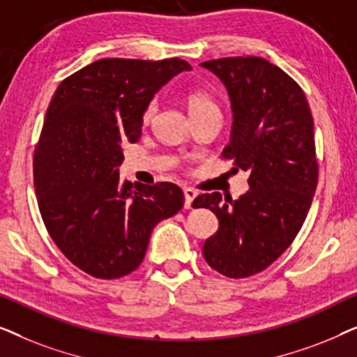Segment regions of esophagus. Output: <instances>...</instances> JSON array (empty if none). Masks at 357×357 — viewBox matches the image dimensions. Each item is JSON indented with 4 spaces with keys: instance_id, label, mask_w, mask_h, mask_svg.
<instances>
[{
    "instance_id": "obj_1",
    "label": "esophagus",
    "mask_w": 357,
    "mask_h": 357,
    "mask_svg": "<svg viewBox=\"0 0 357 357\" xmlns=\"http://www.w3.org/2000/svg\"><path fill=\"white\" fill-rule=\"evenodd\" d=\"M183 195H185V209H192V204L195 202V198L198 197V193L195 192L193 188H185Z\"/></svg>"
}]
</instances>
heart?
Wrapping results in <instances>:
<instances>
[{
	"label": "heart",
	"mask_w": 357,
	"mask_h": 357,
	"mask_svg": "<svg viewBox=\"0 0 357 357\" xmlns=\"http://www.w3.org/2000/svg\"><path fill=\"white\" fill-rule=\"evenodd\" d=\"M209 107H216L214 105V102L209 99L206 94H203V92H192V94L188 96V110H190V115L193 114H198V112H202L204 109H209ZM154 110V104H151L148 107V110H146V119H149L151 114H153Z\"/></svg>",
	"instance_id": "heart-1"
}]
</instances>
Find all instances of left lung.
Segmentation results:
<instances>
[{
    "label": "left lung",
    "mask_w": 357,
    "mask_h": 357,
    "mask_svg": "<svg viewBox=\"0 0 357 357\" xmlns=\"http://www.w3.org/2000/svg\"><path fill=\"white\" fill-rule=\"evenodd\" d=\"M226 87L232 130L224 159L248 172L238 199L199 195L193 208L216 214L219 227L203 245L208 265L227 278L257 275L294 241L314 199L319 165L314 119L299 84L258 56L202 63Z\"/></svg>",
    "instance_id": "8db88e82"
}]
</instances>
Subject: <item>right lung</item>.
<instances>
[{
	"label": "right lung",
	"instance_id": "right-lung-1",
	"mask_svg": "<svg viewBox=\"0 0 357 357\" xmlns=\"http://www.w3.org/2000/svg\"><path fill=\"white\" fill-rule=\"evenodd\" d=\"M187 61L105 58L58 86L33 154L43 224L68 260L115 280L143 261L151 232L183 206L175 183L120 180L123 146L141 138L143 116Z\"/></svg>",
	"mask_w": 357,
	"mask_h": 357
}]
</instances>
